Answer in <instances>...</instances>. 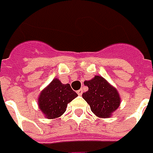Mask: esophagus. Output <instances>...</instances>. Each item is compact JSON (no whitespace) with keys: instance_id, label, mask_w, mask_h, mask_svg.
Masks as SVG:
<instances>
[{"instance_id":"34e87169","label":"esophagus","mask_w":153,"mask_h":153,"mask_svg":"<svg viewBox=\"0 0 153 153\" xmlns=\"http://www.w3.org/2000/svg\"><path fill=\"white\" fill-rule=\"evenodd\" d=\"M77 94H78L79 96H81L82 94H83V90H82V89H80V90L77 91Z\"/></svg>"}]
</instances>
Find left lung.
Here are the masks:
<instances>
[{"instance_id":"obj_1","label":"left lung","mask_w":153,"mask_h":153,"mask_svg":"<svg viewBox=\"0 0 153 153\" xmlns=\"http://www.w3.org/2000/svg\"><path fill=\"white\" fill-rule=\"evenodd\" d=\"M89 88L82 97L90 105L94 114L100 118H109L120 105V97L113 85L102 76H96L84 82Z\"/></svg>"}]
</instances>
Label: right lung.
<instances>
[{"instance_id":"right-lung-1","label":"right lung","mask_w":153,"mask_h":153,"mask_svg":"<svg viewBox=\"0 0 153 153\" xmlns=\"http://www.w3.org/2000/svg\"><path fill=\"white\" fill-rule=\"evenodd\" d=\"M76 97L77 93L69 84L63 85L59 79H54L40 92L38 105L45 118L56 119L64 113L68 104Z\"/></svg>"}]
</instances>
